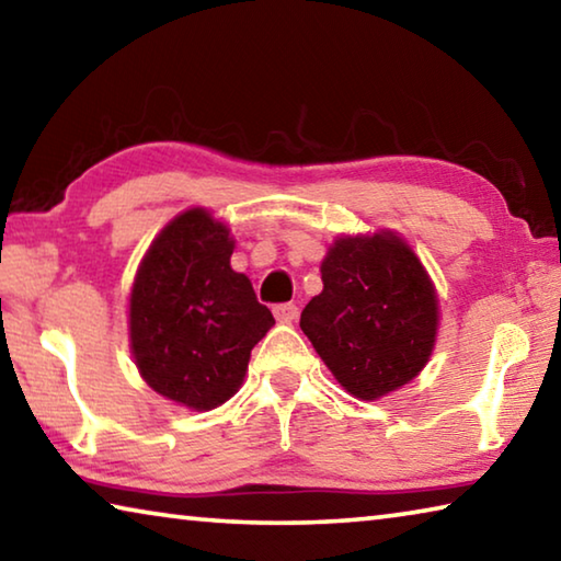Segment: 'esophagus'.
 Masks as SVG:
<instances>
[{
	"label": "esophagus",
	"mask_w": 561,
	"mask_h": 561,
	"mask_svg": "<svg viewBox=\"0 0 561 561\" xmlns=\"http://www.w3.org/2000/svg\"><path fill=\"white\" fill-rule=\"evenodd\" d=\"M297 304H277V307H274V319H277L279 324H291V321H297Z\"/></svg>",
	"instance_id": "34e87169"
}]
</instances>
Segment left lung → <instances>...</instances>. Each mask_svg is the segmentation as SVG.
<instances>
[{"instance_id": "1", "label": "left lung", "mask_w": 561, "mask_h": 561, "mask_svg": "<svg viewBox=\"0 0 561 561\" xmlns=\"http://www.w3.org/2000/svg\"><path fill=\"white\" fill-rule=\"evenodd\" d=\"M321 282L299 327L344 391L376 401L411 383L440 324L438 291L411 244L391 230L341 234Z\"/></svg>"}]
</instances>
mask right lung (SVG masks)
I'll list each match as a JSON object with an SVG mask.
<instances>
[{"instance_id": "right-lung-1", "label": "right lung", "mask_w": 561, "mask_h": 561, "mask_svg": "<svg viewBox=\"0 0 561 561\" xmlns=\"http://www.w3.org/2000/svg\"><path fill=\"white\" fill-rule=\"evenodd\" d=\"M230 227L205 207L173 217L130 287V354L144 381L190 411H213L242 386L250 354L274 324L252 282L230 267Z\"/></svg>"}]
</instances>
